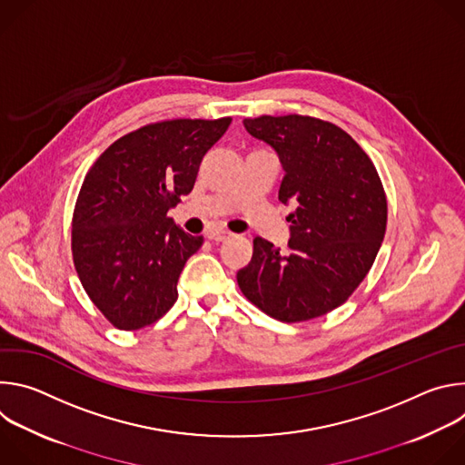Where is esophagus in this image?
<instances>
[{"instance_id": "34e87169", "label": "esophagus", "mask_w": 465, "mask_h": 465, "mask_svg": "<svg viewBox=\"0 0 465 465\" xmlns=\"http://www.w3.org/2000/svg\"><path fill=\"white\" fill-rule=\"evenodd\" d=\"M206 237H208L210 241L221 242V241H226V239L233 237V233H232V232H228V230H210V232L206 233Z\"/></svg>"}]
</instances>
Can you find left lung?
I'll list each match as a JSON object with an SVG mask.
<instances>
[{"mask_svg": "<svg viewBox=\"0 0 465 465\" xmlns=\"http://www.w3.org/2000/svg\"><path fill=\"white\" fill-rule=\"evenodd\" d=\"M246 130L280 154V203L292 204L280 253L253 239L237 272L241 292L269 316L294 323L342 305L362 283L386 232V193L371 158L341 126L311 115L246 117Z\"/></svg>", "mask_w": 465, "mask_h": 465, "instance_id": "8db88e82", "label": "left lung"}]
</instances>
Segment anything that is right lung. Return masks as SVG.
<instances>
[{"instance_id":"1","label":"right lung","mask_w":465,"mask_h":465,"mask_svg":"<svg viewBox=\"0 0 465 465\" xmlns=\"http://www.w3.org/2000/svg\"><path fill=\"white\" fill-rule=\"evenodd\" d=\"M230 123H149L115 140L86 173L72 219L74 264L114 327H147L178 300L180 272L204 237L185 233L167 212L191 193Z\"/></svg>"}]
</instances>
